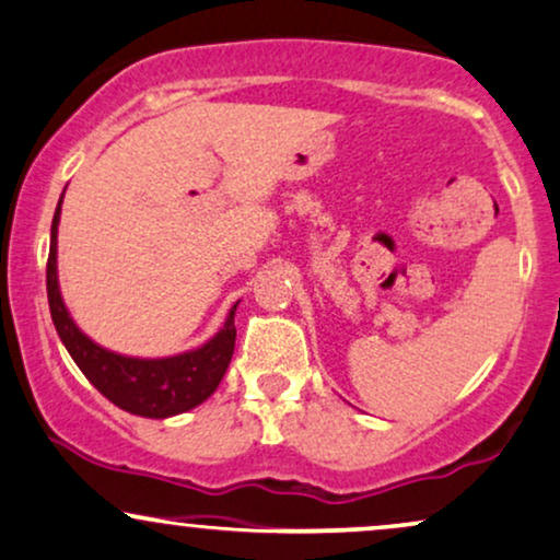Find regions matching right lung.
Masks as SVG:
<instances>
[{
    "instance_id": "add662e5",
    "label": "right lung",
    "mask_w": 560,
    "mask_h": 560,
    "mask_svg": "<svg viewBox=\"0 0 560 560\" xmlns=\"http://www.w3.org/2000/svg\"><path fill=\"white\" fill-rule=\"evenodd\" d=\"M59 210L54 212L51 223V248H48L46 261V293L48 308H51L54 327L65 342V348L72 355V361L80 365L88 382L101 392L103 397L112 399L121 410L135 412L142 418H171L178 412L191 410L202 405L212 392L218 389L220 378L225 376L228 363H231L233 348H236V306L231 308L223 329L191 353L158 358V361H142V358H127L103 350L101 345L88 340L85 335L74 327L72 316L67 314L65 301L59 295L57 282V225Z\"/></svg>"
}]
</instances>
